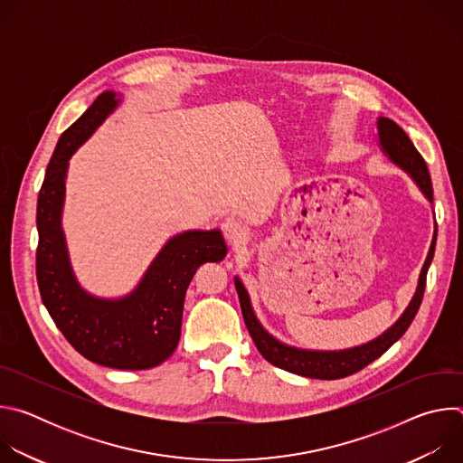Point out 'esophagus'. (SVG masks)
Returning <instances> with one entry per match:
<instances>
[{"instance_id":"obj_1","label":"esophagus","mask_w":463,"mask_h":463,"mask_svg":"<svg viewBox=\"0 0 463 463\" xmlns=\"http://www.w3.org/2000/svg\"><path fill=\"white\" fill-rule=\"evenodd\" d=\"M222 231L225 234V238L231 241V243H243L247 240V227L243 225L241 220L238 218H227L223 223H222Z\"/></svg>"}]
</instances>
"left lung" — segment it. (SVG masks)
Listing matches in <instances>:
<instances>
[{"label":"left lung","mask_w":463,"mask_h":463,"mask_svg":"<svg viewBox=\"0 0 463 463\" xmlns=\"http://www.w3.org/2000/svg\"><path fill=\"white\" fill-rule=\"evenodd\" d=\"M377 131H379V145H381L383 152L390 157V161L402 166L416 181V184L421 188L427 200L432 203V181H430L427 163L421 157V154L416 150V146L412 145L409 136L398 124L386 117H379ZM436 234H438V231L434 229L432 243H430L427 260H425L421 273H420L416 293H414L409 307L405 309V313L392 327H388L383 335H379L377 339H373L366 345H361V346H355L350 350L313 352V350L293 348V346H288V345L277 341L258 322V318L250 307L247 289L243 288L240 279H236L234 286L238 291L243 320H245L249 335L252 337L258 352L263 355V359L269 361L271 364H275L282 370H288L291 373L311 377V379H327V381L341 379V377H346V375H352V373L363 370L372 361L381 357L395 341H400L409 329V326L412 324V320L421 306V300H423L427 271L430 268V261L434 258V249H436Z\"/></svg>","instance_id":"left-lung-1"}]
</instances>
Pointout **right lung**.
I'll use <instances>...</instances> for the list:
<instances>
[{"label":"right lung","instance_id":"obj_1","mask_svg":"<svg viewBox=\"0 0 463 463\" xmlns=\"http://www.w3.org/2000/svg\"><path fill=\"white\" fill-rule=\"evenodd\" d=\"M117 104L115 93L99 95L54 148L38 194L36 280L51 318L80 355L108 368L146 370L174 354L186 288L203 263L225 258L227 245L218 229L186 231L166 241L128 297L97 298L80 288L61 231L65 172L75 150Z\"/></svg>","mask_w":463,"mask_h":463}]
</instances>
